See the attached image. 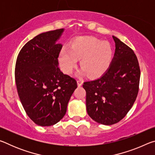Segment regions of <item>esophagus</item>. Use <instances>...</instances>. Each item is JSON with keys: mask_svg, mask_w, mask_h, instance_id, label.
<instances>
[{"mask_svg": "<svg viewBox=\"0 0 155 155\" xmlns=\"http://www.w3.org/2000/svg\"><path fill=\"white\" fill-rule=\"evenodd\" d=\"M83 81H81V80H78L77 81V85H78V87H81V85H83Z\"/></svg>", "mask_w": 155, "mask_h": 155, "instance_id": "esophagus-1", "label": "esophagus"}]
</instances>
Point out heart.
<instances>
[{
	"mask_svg": "<svg viewBox=\"0 0 155 155\" xmlns=\"http://www.w3.org/2000/svg\"><path fill=\"white\" fill-rule=\"evenodd\" d=\"M113 57L114 51L109 42L92 37H85L76 40L71 48L63 47L59 60L61 70L70 74L77 66L78 59H81L83 72H87L90 77H97L107 71Z\"/></svg>",
	"mask_w": 155,
	"mask_h": 155,
	"instance_id": "b5f03b06",
	"label": "heart"
}]
</instances>
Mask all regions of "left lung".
I'll return each instance as SVG.
<instances>
[{
  "label": "left lung",
  "mask_w": 155,
  "mask_h": 155,
  "mask_svg": "<svg viewBox=\"0 0 155 155\" xmlns=\"http://www.w3.org/2000/svg\"><path fill=\"white\" fill-rule=\"evenodd\" d=\"M114 57L105 73L83 83L86 108L91 119L99 124L112 125L122 120L137 98L140 69L132 49L113 36Z\"/></svg>",
  "instance_id": "obj_1"
}]
</instances>
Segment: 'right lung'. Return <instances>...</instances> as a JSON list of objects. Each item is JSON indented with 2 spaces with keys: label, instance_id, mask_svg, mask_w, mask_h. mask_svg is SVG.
Returning a JSON list of instances; mask_svg holds the SVG:
<instances>
[{
  "label": "right lung",
  "instance_id": "1",
  "mask_svg": "<svg viewBox=\"0 0 155 155\" xmlns=\"http://www.w3.org/2000/svg\"><path fill=\"white\" fill-rule=\"evenodd\" d=\"M64 28L39 34L18 54L15 78L21 103L36 124L49 127L60 121L67 111L77 81L59 68L62 45L57 44Z\"/></svg>",
  "mask_w": 155,
  "mask_h": 155
}]
</instances>
